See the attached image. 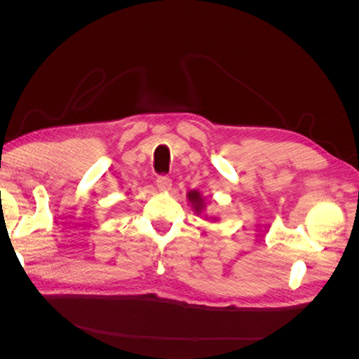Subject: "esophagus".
Segmentation results:
<instances>
[{
	"label": "esophagus",
	"instance_id": "34e87169",
	"mask_svg": "<svg viewBox=\"0 0 359 359\" xmlns=\"http://www.w3.org/2000/svg\"><path fill=\"white\" fill-rule=\"evenodd\" d=\"M170 186H172V182L168 177H158L157 178V189L160 191H169Z\"/></svg>",
	"mask_w": 359,
	"mask_h": 359
}]
</instances>
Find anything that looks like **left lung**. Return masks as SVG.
Wrapping results in <instances>:
<instances>
[{"label": "left lung", "mask_w": 359, "mask_h": 359, "mask_svg": "<svg viewBox=\"0 0 359 359\" xmlns=\"http://www.w3.org/2000/svg\"><path fill=\"white\" fill-rule=\"evenodd\" d=\"M187 201H189V203L191 205L193 211L196 212L198 215H203L205 220H210V222H212V223L219 222V219H217L215 215H206V214H203V211H205V208H206V203H205V198L202 196L201 191H198V190H190V191L187 193Z\"/></svg>", "instance_id": "left-lung-1"}]
</instances>
